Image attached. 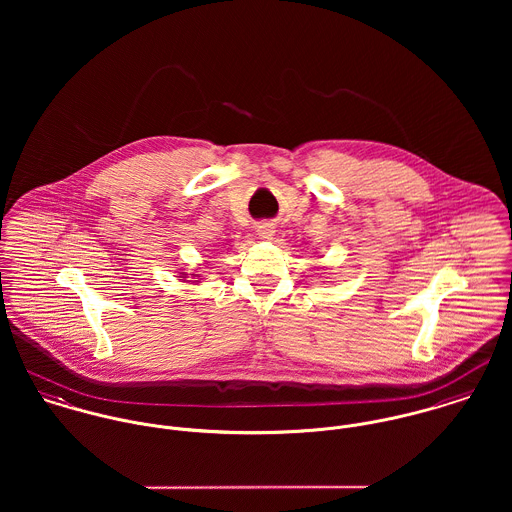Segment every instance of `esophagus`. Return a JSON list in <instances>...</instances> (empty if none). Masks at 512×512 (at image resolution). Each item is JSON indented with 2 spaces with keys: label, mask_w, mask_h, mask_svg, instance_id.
Instances as JSON below:
<instances>
[{
  "label": "esophagus",
  "mask_w": 512,
  "mask_h": 512,
  "mask_svg": "<svg viewBox=\"0 0 512 512\" xmlns=\"http://www.w3.org/2000/svg\"><path fill=\"white\" fill-rule=\"evenodd\" d=\"M256 232H258V236L264 238V240H272L274 234H276L274 224H270V222H260V224L256 226Z\"/></svg>",
  "instance_id": "esophagus-1"
}]
</instances>
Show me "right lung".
Listing matches in <instances>:
<instances>
[{
    "label": "right lung",
    "mask_w": 512,
    "mask_h": 512,
    "mask_svg": "<svg viewBox=\"0 0 512 512\" xmlns=\"http://www.w3.org/2000/svg\"><path fill=\"white\" fill-rule=\"evenodd\" d=\"M183 276H187V274H183ZM195 276H197V274H195Z\"/></svg>",
    "instance_id": "obj_1"
}]
</instances>
